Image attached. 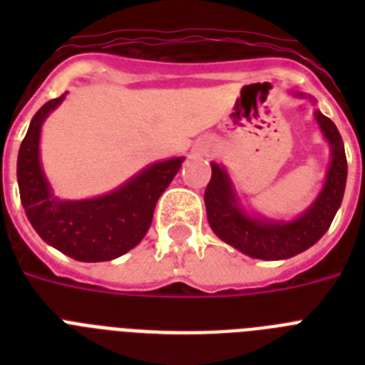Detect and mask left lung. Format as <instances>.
Instances as JSON below:
<instances>
[{
    "label": "left lung",
    "mask_w": 365,
    "mask_h": 365,
    "mask_svg": "<svg viewBox=\"0 0 365 365\" xmlns=\"http://www.w3.org/2000/svg\"><path fill=\"white\" fill-rule=\"evenodd\" d=\"M324 136L331 145V165L328 180L317 202L295 222L269 223L244 216L237 208L227 174L212 165V178L205 191L206 214L212 231L237 250L257 259H286L311 248L322 239L341 206L346 183V155L337 126L331 119L314 113Z\"/></svg>",
    "instance_id": "left-lung-1"
}]
</instances>
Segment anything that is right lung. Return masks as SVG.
<instances>
[{
  "label": "right lung",
  "mask_w": 365,
  "mask_h": 365,
  "mask_svg": "<svg viewBox=\"0 0 365 365\" xmlns=\"http://www.w3.org/2000/svg\"><path fill=\"white\" fill-rule=\"evenodd\" d=\"M64 96L37 111L20 143L16 176L20 200L37 235L77 261H110L126 254L145 237L157 200L183 159L149 166L115 193L91 200L54 199L39 165V130Z\"/></svg>",
  "instance_id": "obj_1"
}]
</instances>
